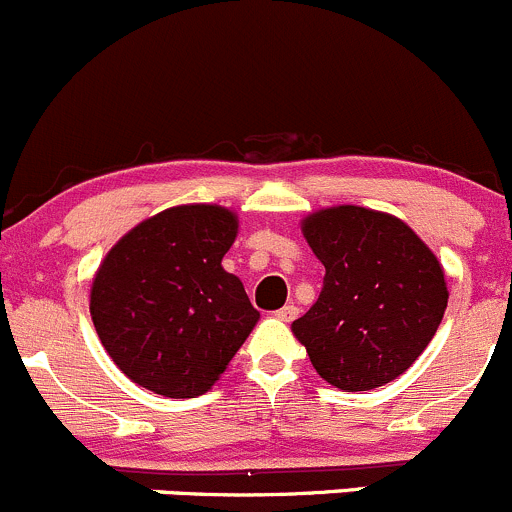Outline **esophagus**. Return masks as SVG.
Listing matches in <instances>:
<instances>
[{
	"instance_id": "1",
	"label": "esophagus",
	"mask_w": 512,
	"mask_h": 512,
	"mask_svg": "<svg viewBox=\"0 0 512 512\" xmlns=\"http://www.w3.org/2000/svg\"><path fill=\"white\" fill-rule=\"evenodd\" d=\"M298 316V308L296 306H293V303H288V306H283V308H278V311H276V318H278V321H293V318H296Z\"/></svg>"
}]
</instances>
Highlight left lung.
Here are the masks:
<instances>
[{"label": "left lung", "mask_w": 512, "mask_h": 512, "mask_svg": "<svg viewBox=\"0 0 512 512\" xmlns=\"http://www.w3.org/2000/svg\"><path fill=\"white\" fill-rule=\"evenodd\" d=\"M301 231L326 266L318 301L291 323L316 373L348 393L396 381L443 321L440 261L411 226L363 206L313 211Z\"/></svg>", "instance_id": "8db88e82"}]
</instances>
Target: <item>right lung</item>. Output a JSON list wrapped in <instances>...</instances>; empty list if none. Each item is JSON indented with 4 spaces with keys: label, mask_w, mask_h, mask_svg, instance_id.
<instances>
[{
    "label": "right lung",
    "mask_w": 512,
    "mask_h": 512,
    "mask_svg": "<svg viewBox=\"0 0 512 512\" xmlns=\"http://www.w3.org/2000/svg\"><path fill=\"white\" fill-rule=\"evenodd\" d=\"M239 219L216 204L171 206L121 236L91 281L101 346L136 386L166 398L209 391L258 311L221 258Z\"/></svg>",
    "instance_id": "1"
}]
</instances>
